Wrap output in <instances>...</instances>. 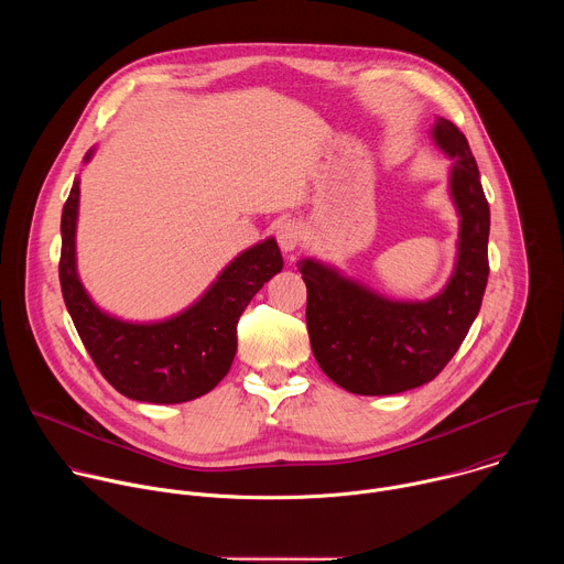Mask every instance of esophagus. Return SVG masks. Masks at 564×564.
Instances as JSON below:
<instances>
[{"label":"esophagus","mask_w":564,"mask_h":564,"mask_svg":"<svg viewBox=\"0 0 564 564\" xmlns=\"http://www.w3.org/2000/svg\"><path fill=\"white\" fill-rule=\"evenodd\" d=\"M303 225L296 220H281L276 225V240L283 252H294L303 240Z\"/></svg>","instance_id":"1"}]
</instances>
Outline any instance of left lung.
<instances>
[{
	"mask_svg": "<svg viewBox=\"0 0 564 564\" xmlns=\"http://www.w3.org/2000/svg\"><path fill=\"white\" fill-rule=\"evenodd\" d=\"M433 138L455 158L451 196L462 218L455 272L437 296L390 301L324 263L299 261L314 359L355 394H394L433 381L468 335L487 290L491 212L475 158L451 120L437 118Z\"/></svg>",
	"mask_w": 564,
	"mask_h": 564,
	"instance_id": "1",
	"label": "left lung"
}]
</instances>
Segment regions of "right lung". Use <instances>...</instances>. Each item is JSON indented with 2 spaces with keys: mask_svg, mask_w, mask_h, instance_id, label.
I'll return each mask as SVG.
<instances>
[{
  "mask_svg": "<svg viewBox=\"0 0 564 564\" xmlns=\"http://www.w3.org/2000/svg\"><path fill=\"white\" fill-rule=\"evenodd\" d=\"M94 151L87 153L89 160ZM79 181L62 209L59 285L75 330L102 377L124 397L149 404H183L229 372L238 318L276 272L283 257L274 238L236 257L185 312L158 324H129L94 305L75 270Z\"/></svg>",
  "mask_w": 564,
  "mask_h": 564,
  "instance_id": "add662e5",
  "label": "right lung"
}]
</instances>
